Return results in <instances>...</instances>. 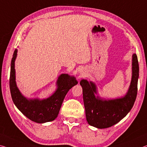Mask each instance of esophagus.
Listing matches in <instances>:
<instances>
[{
	"label": "esophagus",
	"instance_id": "esophagus-1",
	"mask_svg": "<svg viewBox=\"0 0 147 147\" xmlns=\"http://www.w3.org/2000/svg\"><path fill=\"white\" fill-rule=\"evenodd\" d=\"M84 76H83V74H81L80 75H79V77H80V78H82V77H83Z\"/></svg>",
	"mask_w": 147,
	"mask_h": 147
}]
</instances>
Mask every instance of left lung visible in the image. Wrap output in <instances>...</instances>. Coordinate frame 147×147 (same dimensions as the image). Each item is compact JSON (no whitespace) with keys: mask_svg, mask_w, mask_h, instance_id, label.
<instances>
[{"mask_svg":"<svg viewBox=\"0 0 147 147\" xmlns=\"http://www.w3.org/2000/svg\"><path fill=\"white\" fill-rule=\"evenodd\" d=\"M139 63L136 54L132 55V77L130 85L124 97L114 100H103L96 96V85L85 79L80 81L83 88L86 121L97 128H107L116 124L131 109L138 94Z\"/></svg>","mask_w":147,"mask_h":147,"instance_id":"8db88e82","label":"left lung"}]
</instances>
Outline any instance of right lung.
I'll list each match as a JSON object with an SVG mask.
<instances>
[{
    "instance_id": "add662e5",
    "label": "right lung",
    "mask_w": 147,
    "mask_h": 147,
    "mask_svg": "<svg viewBox=\"0 0 147 147\" xmlns=\"http://www.w3.org/2000/svg\"><path fill=\"white\" fill-rule=\"evenodd\" d=\"M18 49L14 51L11 61L9 88L12 100L18 109L28 119L37 123L53 121L57 117L62 103L72 86L78 83L74 76L61 74L57 79V88L54 94L46 99H27L18 89L16 82L15 61Z\"/></svg>"
}]
</instances>
